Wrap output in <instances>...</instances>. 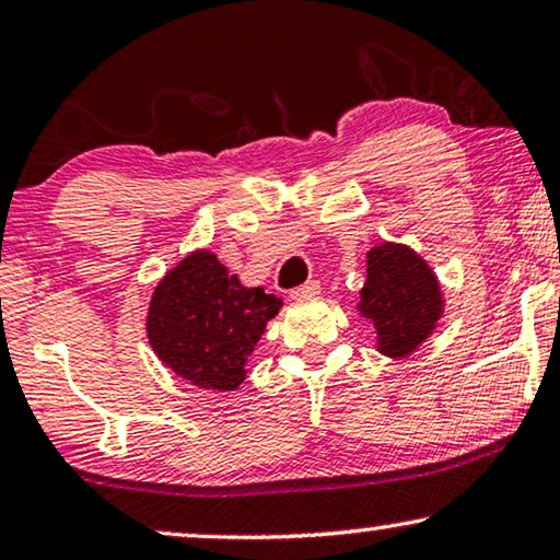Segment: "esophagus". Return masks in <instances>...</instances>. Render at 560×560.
Listing matches in <instances>:
<instances>
[{
	"instance_id": "34e87169",
	"label": "esophagus",
	"mask_w": 560,
	"mask_h": 560,
	"mask_svg": "<svg viewBox=\"0 0 560 560\" xmlns=\"http://www.w3.org/2000/svg\"><path fill=\"white\" fill-rule=\"evenodd\" d=\"M322 291V287H319V281H306V283H302V287H296V289H291V299H294V302H302V299H312V296H317Z\"/></svg>"
}]
</instances>
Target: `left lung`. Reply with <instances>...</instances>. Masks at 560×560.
Segmentation results:
<instances>
[{
  "mask_svg": "<svg viewBox=\"0 0 560 560\" xmlns=\"http://www.w3.org/2000/svg\"><path fill=\"white\" fill-rule=\"evenodd\" d=\"M358 312L375 327L377 352L404 360L436 329L444 294L436 273L413 248L385 241L368 250Z\"/></svg>",
  "mask_w": 560,
  "mask_h": 560,
  "instance_id": "1",
  "label": "left lung"
}]
</instances>
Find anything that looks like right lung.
<instances>
[{"label": "right lung", "instance_id": "1", "mask_svg": "<svg viewBox=\"0 0 560 560\" xmlns=\"http://www.w3.org/2000/svg\"><path fill=\"white\" fill-rule=\"evenodd\" d=\"M281 299L241 279L208 248L187 254L154 287L147 337L164 365L202 390H235Z\"/></svg>", "mask_w": 560, "mask_h": 560}]
</instances>
